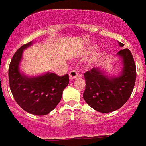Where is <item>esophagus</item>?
<instances>
[{
  "mask_svg": "<svg viewBox=\"0 0 146 146\" xmlns=\"http://www.w3.org/2000/svg\"><path fill=\"white\" fill-rule=\"evenodd\" d=\"M70 80H74L76 78H77L79 76V73L76 71V70H72L70 72Z\"/></svg>",
  "mask_w": 146,
  "mask_h": 146,
  "instance_id": "obj_1",
  "label": "esophagus"
}]
</instances>
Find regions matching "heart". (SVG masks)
<instances>
[{"instance_id": "b5f03b06", "label": "heart", "mask_w": 146, "mask_h": 146, "mask_svg": "<svg viewBox=\"0 0 146 146\" xmlns=\"http://www.w3.org/2000/svg\"><path fill=\"white\" fill-rule=\"evenodd\" d=\"M96 49H97V46L96 45L91 46V47H89V48L87 49V50H86V52H87L88 54H90V53L94 52Z\"/></svg>"}]
</instances>
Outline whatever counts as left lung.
<instances>
[{"instance_id": "8db88e82", "label": "left lung", "mask_w": 146, "mask_h": 146, "mask_svg": "<svg viewBox=\"0 0 146 146\" xmlns=\"http://www.w3.org/2000/svg\"><path fill=\"white\" fill-rule=\"evenodd\" d=\"M120 47L123 43L118 42ZM116 56L121 60L122 69L118 76H109L99 67L84 74L86 88L83 97L88 105L101 113H110L125 104L133 90L136 67L128 49L120 50Z\"/></svg>"}]
</instances>
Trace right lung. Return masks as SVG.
Wrapping results in <instances>:
<instances>
[{"instance_id": "right-lung-1", "label": "right lung", "mask_w": 146, "mask_h": 146, "mask_svg": "<svg viewBox=\"0 0 146 146\" xmlns=\"http://www.w3.org/2000/svg\"><path fill=\"white\" fill-rule=\"evenodd\" d=\"M33 41L20 47L14 54L8 70L11 92L18 104L27 113L36 116L50 113L57 106L63 90L69 84V75L57 76L47 72L35 76H26L20 70L23 51Z\"/></svg>"}]
</instances>
